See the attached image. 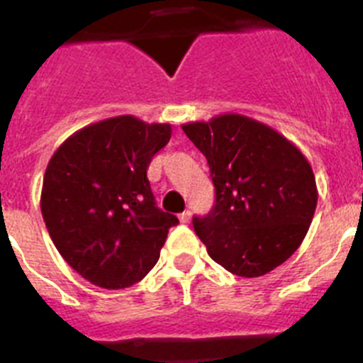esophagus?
<instances>
[{
    "mask_svg": "<svg viewBox=\"0 0 363 363\" xmlns=\"http://www.w3.org/2000/svg\"><path fill=\"white\" fill-rule=\"evenodd\" d=\"M179 221H182V223H187L189 220H191V211H184V213L179 214Z\"/></svg>",
    "mask_w": 363,
    "mask_h": 363,
    "instance_id": "34e87169",
    "label": "esophagus"
}]
</instances>
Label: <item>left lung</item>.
Instances as JSON below:
<instances>
[{
  "label": "left lung",
  "instance_id": "1",
  "mask_svg": "<svg viewBox=\"0 0 363 363\" xmlns=\"http://www.w3.org/2000/svg\"><path fill=\"white\" fill-rule=\"evenodd\" d=\"M207 158L216 205L192 225L211 258L236 277H264L306 238L318 189L311 163L284 134L236 112L182 125Z\"/></svg>",
  "mask_w": 363,
  "mask_h": 363
}]
</instances>
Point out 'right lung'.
I'll list each match as a JSON object with an SVG mask.
<instances>
[{"label": "right lung", "mask_w": 363, "mask_h": 363, "mask_svg": "<svg viewBox=\"0 0 363 363\" xmlns=\"http://www.w3.org/2000/svg\"><path fill=\"white\" fill-rule=\"evenodd\" d=\"M171 134L169 123L125 114L76 130L52 154L41 214L60 255L91 284L125 289L158 262L178 218L156 207L147 169Z\"/></svg>", "instance_id": "obj_1"}]
</instances>
